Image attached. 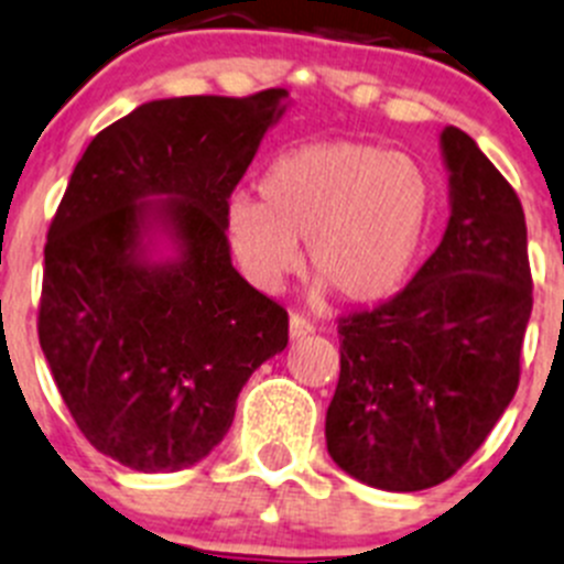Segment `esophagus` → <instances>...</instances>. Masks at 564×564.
I'll return each instance as SVG.
<instances>
[{
    "label": "esophagus",
    "instance_id": "1",
    "mask_svg": "<svg viewBox=\"0 0 564 564\" xmlns=\"http://www.w3.org/2000/svg\"><path fill=\"white\" fill-rule=\"evenodd\" d=\"M314 330V325L308 323L306 317H300V314H292L289 317V339H303V336H308Z\"/></svg>",
    "mask_w": 564,
    "mask_h": 564
}]
</instances>
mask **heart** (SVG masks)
I'll return each instance as SVG.
<instances>
[{
  "label": "heart",
  "instance_id": "obj_1",
  "mask_svg": "<svg viewBox=\"0 0 564 564\" xmlns=\"http://www.w3.org/2000/svg\"><path fill=\"white\" fill-rule=\"evenodd\" d=\"M434 188L423 163L365 141H314L267 166L256 199L225 205V239L258 292H278L306 241L314 292L378 306L401 292L423 247Z\"/></svg>",
  "mask_w": 564,
  "mask_h": 564
}]
</instances>
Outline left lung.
<instances>
[{"mask_svg":"<svg viewBox=\"0 0 564 564\" xmlns=\"http://www.w3.org/2000/svg\"><path fill=\"white\" fill-rule=\"evenodd\" d=\"M440 150L451 203L440 247L401 294L341 319L325 414L330 459L387 492L436 487L481 448L514 398L531 317L518 194L465 130H442Z\"/></svg>","mask_w":564,"mask_h":564,"instance_id":"obj_1","label":"left lung"}]
</instances>
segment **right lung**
<instances>
[{
  "label": "right lung",
  "instance_id": "right-lung-1",
  "mask_svg": "<svg viewBox=\"0 0 564 564\" xmlns=\"http://www.w3.org/2000/svg\"><path fill=\"white\" fill-rule=\"evenodd\" d=\"M281 88L152 99L77 161L44 247L39 339L94 448L139 473L197 465L289 317L236 272L225 205L281 122Z\"/></svg>",
  "mask_w": 564,
  "mask_h": 564
}]
</instances>
